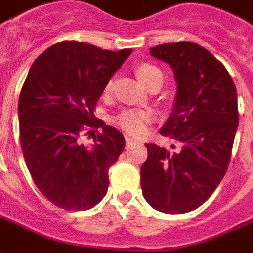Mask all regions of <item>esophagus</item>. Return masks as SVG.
Listing matches in <instances>:
<instances>
[{"mask_svg": "<svg viewBox=\"0 0 253 253\" xmlns=\"http://www.w3.org/2000/svg\"><path fill=\"white\" fill-rule=\"evenodd\" d=\"M126 143H127V146H130V145H134V143H137V141H134L131 137L126 135Z\"/></svg>", "mask_w": 253, "mask_h": 253, "instance_id": "1", "label": "esophagus"}]
</instances>
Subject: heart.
<instances>
[{
	"label": "heart",
	"mask_w": 253,
	"mask_h": 253,
	"mask_svg": "<svg viewBox=\"0 0 253 253\" xmlns=\"http://www.w3.org/2000/svg\"><path fill=\"white\" fill-rule=\"evenodd\" d=\"M137 74L139 80L148 88L153 84H163V81H164L163 72L159 67L150 65V63L139 65L137 67ZM111 89H112V81L107 84L105 92H110ZM152 121H153V114L150 111L141 110V108H125L115 116L116 125L132 137H139V135L145 134Z\"/></svg>",
	"instance_id": "heart-1"
}]
</instances>
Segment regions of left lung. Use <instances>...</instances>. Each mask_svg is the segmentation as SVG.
Instances as JSON below:
<instances>
[{"mask_svg": "<svg viewBox=\"0 0 253 253\" xmlns=\"http://www.w3.org/2000/svg\"><path fill=\"white\" fill-rule=\"evenodd\" d=\"M150 55L175 74L173 111L160 134L180 149L170 153L145 143L142 194L159 211L184 214L205 203L226 173L239 126L236 86L222 63L196 43L160 44Z\"/></svg>", "mask_w": 253, "mask_h": 253, "instance_id": "1", "label": "left lung"}]
</instances>
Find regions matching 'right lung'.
I'll return each instance as SVG.
<instances>
[{
  "instance_id": "add662e5",
  "label": "right lung",
  "mask_w": 253,
  "mask_h": 253,
  "mask_svg": "<svg viewBox=\"0 0 253 253\" xmlns=\"http://www.w3.org/2000/svg\"><path fill=\"white\" fill-rule=\"evenodd\" d=\"M131 51L65 41L31 66L19 99L20 142L36 187L55 206L88 210L107 194L108 169L126 143L115 127L94 121L93 110ZM94 126L103 131L86 148L79 137Z\"/></svg>"
}]
</instances>
